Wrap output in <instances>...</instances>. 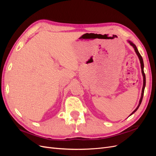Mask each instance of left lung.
<instances>
[{
    "label": "left lung",
    "mask_w": 156,
    "mask_h": 156,
    "mask_svg": "<svg viewBox=\"0 0 156 156\" xmlns=\"http://www.w3.org/2000/svg\"><path fill=\"white\" fill-rule=\"evenodd\" d=\"M129 42L130 45L133 47V48H134V49H135V52H136V55H137L138 57H139V60H140V66H141V70H142V73H143V90H142V94H141V97H140V101H139V105L137 106V107H136V108H135V111H134L133 112H132L131 114L129 115V116H131V115H133V113H134V112H135L136 110L138 109V108L139 107V106H140V105L141 102H142V100H143V95H144V88H145V86H146V77H145V73H144V63H143V60L142 56H141L140 54L139 53V51H138L137 48H136V45H135V44H133L132 43V42H131V41H129Z\"/></svg>",
    "instance_id": "8db88e82"
}]
</instances>
